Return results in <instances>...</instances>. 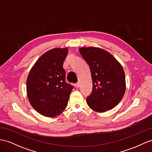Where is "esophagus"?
Here are the masks:
<instances>
[{
	"label": "esophagus",
	"instance_id": "obj_1",
	"mask_svg": "<svg viewBox=\"0 0 152 152\" xmlns=\"http://www.w3.org/2000/svg\"><path fill=\"white\" fill-rule=\"evenodd\" d=\"M75 87H76V88H78V87H79V86H80V85H79V83H75Z\"/></svg>",
	"mask_w": 152,
	"mask_h": 152
}]
</instances>
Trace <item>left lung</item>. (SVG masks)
Here are the masks:
<instances>
[{"label": "left lung", "instance_id": "1", "mask_svg": "<svg viewBox=\"0 0 152 152\" xmlns=\"http://www.w3.org/2000/svg\"><path fill=\"white\" fill-rule=\"evenodd\" d=\"M91 72L92 91L87 97L93 110L104 112L111 110L122 99L126 89L124 70L115 58L102 49H79Z\"/></svg>", "mask_w": 152, "mask_h": 152}]
</instances>
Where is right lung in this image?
<instances>
[{
    "label": "right lung",
    "instance_id": "right-lung-1",
    "mask_svg": "<svg viewBox=\"0 0 152 152\" xmlns=\"http://www.w3.org/2000/svg\"><path fill=\"white\" fill-rule=\"evenodd\" d=\"M67 48H55L38 58L26 82L29 102L38 113L53 118L67 107L74 87L66 82L64 61Z\"/></svg>",
    "mask_w": 152,
    "mask_h": 152
}]
</instances>
